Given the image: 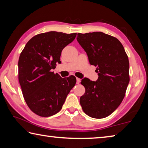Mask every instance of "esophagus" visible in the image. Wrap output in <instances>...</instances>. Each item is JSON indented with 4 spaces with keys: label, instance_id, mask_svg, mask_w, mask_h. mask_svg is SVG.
I'll return each instance as SVG.
<instances>
[{
    "label": "esophagus",
    "instance_id": "obj_1",
    "mask_svg": "<svg viewBox=\"0 0 148 148\" xmlns=\"http://www.w3.org/2000/svg\"><path fill=\"white\" fill-rule=\"evenodd\" d=\"M80 83V79L78 78V77H76V84H79Z\"/></svg>",
    "mask_w": 148,
    "mask_h": 148
}]
</instances>
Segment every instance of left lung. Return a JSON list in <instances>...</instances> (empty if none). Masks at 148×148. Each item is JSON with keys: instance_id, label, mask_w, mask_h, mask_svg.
Here are the masks:
<instances>
[{"instance_id": "8db88e82", "label": "left lung", "mask_w": 148, "mask_h": 148, "mask_svg": "<svg viewBox=\"0 0 148 148\" xmlns=\"http://www.w3.org/2000/svg\"><path fill=\"white\" fill-rule=\"evenodd\" d=\"M77 41L86 52L89 63L97 66L98 79H82L86 88L79 102L93 118L108 116L123 99L129 83V62L121 42L102 32L78 33Z\"/></svg>"}]
</instances>
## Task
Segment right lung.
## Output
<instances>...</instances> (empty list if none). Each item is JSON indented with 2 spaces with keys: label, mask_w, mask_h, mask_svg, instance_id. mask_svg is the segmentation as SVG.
<instances>
[{
  "label": "right lung",
  "mask_w": 148,
  "mask_h": 148,
  "mask_svg": "<svg viewBox=\"0 0 148 148\" xmlns=\"http://www.w3.org/2000/svg\"><path fill=\"white\" fill-rule=\"evenodd\" d=\"M76 33L49 31L30 40L20 54L19 82L27 104L42 117H49L61 110L67 95L76 83L74 76L62 77L51 72L64 47L74 40Z\"/></svg>",
  "instance_id": "obj_1"
}]
</instances>
